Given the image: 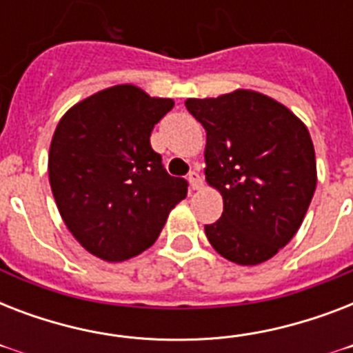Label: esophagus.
Segmentation results:
<instances>
[{"instance_id":"obj_1","label":"esophagus","mask_w":353,"mask_h":353,"mask_svg":"<svg viewBox=\"0 0 353 353\" xmlns=\"http://www.w3.org/2000/svg\"><path fill=\"white\" fill-rule=\"evenodd\" d=\"M188 183H190V188H192V190H199V188L203 187V179H201V176H199L198 172H190V174H188Z\"/></svg>"}]
</instances>
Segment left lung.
<instances>
[{"label": "left lung", "instance_id": "obj_1", "mask_svg": "<svg viewBox=\"0 0 353 353\" xmlns=\"http://www.w3.org/2000/svg\"><path fill=\"white\" fill-rule=\"evenodd\" d=\"M185 106L207 132L205 179L223 198L220 220L205 225L210 245L240 265L273 258L296 234L317 187L307 128L251 90Z\"/></svg>", "mask_w": 353, "mask_h": 353}]
</instances>
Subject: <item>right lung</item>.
I'll return each mask as SVG.
<instances>
[{"instance_id": "obj_1", "label": "right lung", "mask_w": 353, "mask_h": 353, "mask_svg": "<svg viewBox=\"0 0 353 353\" xmlns=\"http://www.w3.org/2000/svg\"><path fill=\"white\" fill-rule=\"evenodd\" d=\"M174 108L132 84L74 104L52 135L49 183L63 223L91 254L122 262L146 251L188 183L152 150V130Z\"/></svg>"}]
</instances>
